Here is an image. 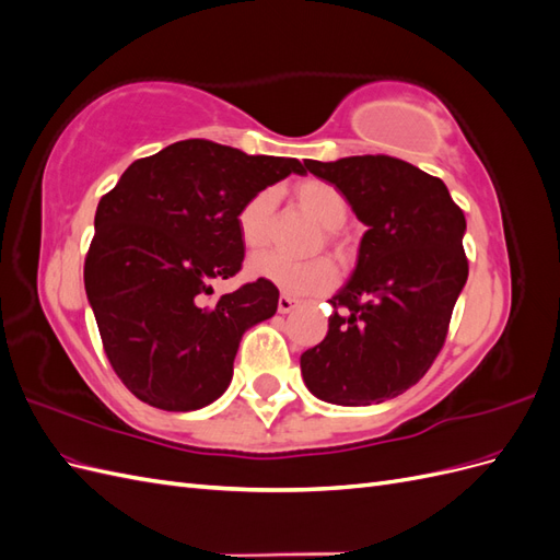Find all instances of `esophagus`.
Segmentation results:
<instances>
[{
	"mask_svg": "<svg viewBox=\"0 0 560 560\" xmlns=\"http://www.w3.org/2000/svg\"><path fill=\"white\" fill-rule=\"evenodd\" d=\"M299 306H301L299 299H294V296H290V294H280V299H278V311H280V313H292V311H296Z\"/></svg>",
	"mask_w": 560,
	"mask_h": 560,
	"instance_id": "obj_1",
	"label": "esophagus"
}]
</instances>
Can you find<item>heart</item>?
Returning <instances> with one entry per match:
<instances>
[{"label": "heart", "mask_w": 560, "mask_h": 560, "mask_svg": "<svg viewBox=\"0 0 560 560\" xmlns=\"http://www.w3.org/2000/svg\"><path fill=\"white\" fill-rule=\"evenodd\" d=\"M294 198L317 222L329 229V241H336V229L346 222L348 200L338 186L327 179L308 177L294 184ZM273 212H276V191L261 189L249 196L235 217V226L245 247L261 249L273 235ZM247 273L254 280H264L276 284L284 294L313 296L322 294L336 282V266L327 257H315L308 261H296L278 252H264L252 257L247 264Z\"/></svg>", "instance_id": "1"}]
</instances>
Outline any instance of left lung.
I'll list each match as a JSON object with an SVG mask.
<instances>
[{
  "mask_svg": "<svg viewBox=\"0 0 560 560\" xmlns=\"http://www.w3.org/2000/svg\"><path fill=\"white\" fill-rule=\"evenodd\" d=\"M369 226L325 341L301 354L308 389L325 401L369 406L416 385L442 352L469 264L465 214L446 184L395 156L306 161Z\"/></svg>",
  "mask_w": 560,
  "mask_h": 560,
  "instance_id": "8db88e82",
  "label": "left lung"
}]
</instances>
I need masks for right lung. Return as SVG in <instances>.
Segmentation results:
<instances>
[{"mask_svg":"<svg viewBox=\"0 0 560 560\" xmlns=\"http://www.w3.org/2000/svg\"><path fill=\"white\" fill-rule=\"evenodd\" d=\"M292 173L296 159L247 156L182 140L138 159L97 202L83 282L103 348L130 393L194 411L224 393L243 334L278 311V287L247 282L210 299L243 268V202Z\"/></svg>","mask_w":560,"mask_h":560,"instance_id":"obj_1","label":"right lung"}]
</instances>
